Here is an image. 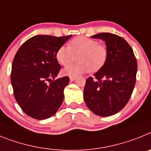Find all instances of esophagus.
<instances>
[{
  "label": "esophagus",
  "mask_w": 151,
  "mask_h": 151,
  "mask_svg": "<svg viewBox=\"0 0 151 151\" xmlns=\"http://www.w3.org/2000/svg\"><path fill=\"white\" fill-rule=\"evenodd\" d=\"M75 79H76V77H70V81H75Z\"/></svg>",
  "instance_id": "esophagus-1"
}]
</instances>
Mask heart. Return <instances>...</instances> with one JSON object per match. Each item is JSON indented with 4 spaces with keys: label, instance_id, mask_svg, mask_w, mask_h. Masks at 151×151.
Wrapping results in <instances>:
<instances>
[{
    "label": "heart",
    "instance_id": "heart-1",
    "mask_svg": "<svg viewBox=\"0 0 151 151\" xmlns=\"http://www.w3.org/2000/svg\"><path fill=\"white\" fill-rule=\"evenodd\" d=\"M106 48L94 39L84 36L74 38L69 46H61L56 52V59L62 66H68L77 59L78 62L62 70L64 75L76 77L90 70H99L106 62Z\"/></svg>",
    "mask_w": 151,
    "mask_h": 151
}]
</instances>
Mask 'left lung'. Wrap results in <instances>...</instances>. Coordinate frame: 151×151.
Masks as SVG:
<instances>
[{"instance_id": "left-lung-1", "label": "left lung", "mask_w": 151, "mask_h": 151, "mask_svg": "<svg viewBox=\"0 0 151 151\" xmlns=\"http://www.w3.org/2000/svg\"><path fill=\"white\" fill-rule=\"evenodd\" d=\"M106 42L107 56L103 66L86 81L85 103L96 115L116 114L127 104L135 85L137 65L132 47L123 38L103 32L91 36Z\"/></svg>"}]
</instances>
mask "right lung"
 <instances>
[{
    "instance_id": "right-lung-1",
    "label": "right lung",
    "mask_w": 151,
    "mask_h": 151,
    "mask_svg": "<svg viewBox=\"0 0 151 151\" xmlns=\"http://www.w3.org/2000/svg\"><path fill=\"white\" fill-rule=\"evenodd\" d=\"M70 37L35 36L25 42L16 54L10 78L14 97L30 117L48 119L61 106L69 77L50 81L57 77L61 69L56 52ZM48 81L51 83L48 84Z\"/></svg>"
}]
</instances>
